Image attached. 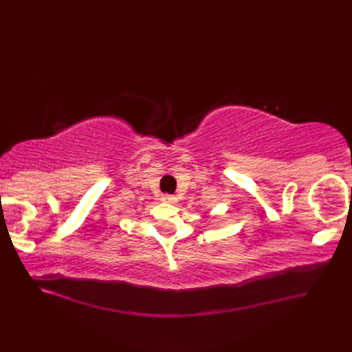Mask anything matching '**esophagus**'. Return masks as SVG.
<instances>
[{"label":"esophagus","mask_w":352,"mask_h":352,"mask_svg":"<svg viewBox=\"0 0 352 352\" xmlns=\"http://www.w3.org/2000/svg\"><path fill=\"white\" fill-rule=\"evenodd\" d=\"M162 201H163V203H168V204H174V203H177V197L166 193V195L162 197Z\"/></svg>","instance_id":"34e87169"}]
</instances>
